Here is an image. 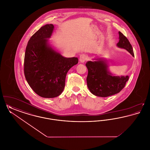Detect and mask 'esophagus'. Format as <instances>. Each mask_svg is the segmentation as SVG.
<instances>
[{
  "label": "esophagus",
  "mask_w": 150,
  "mask_h": 150,
  "mask_svg": "<svg viewBox=\"0 0 150 150\" xmlns=\"http://www.w3.org/2000/svg\"><path fill=\"white\" fill-rule=\"evenodd\" d=\"M87 59V56L85 54H81L80 56V58H79V61L81 63H84Z\"/></svg>",
  "instance_id": "34e87169"
}]
</instances>
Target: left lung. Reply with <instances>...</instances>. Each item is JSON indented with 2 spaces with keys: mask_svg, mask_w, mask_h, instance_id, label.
<instances>
[{
  "mask_svg": "<svg viewBox=\"0 0 150 150\" xmlns=\"http://www.w3.org/2000/svg\"><path fill=\"white\" fill-rule=\"evenodd\" d=\"M119 41L117 47L125 49L134 56L133 48L128 39L119 31ZM94 61H88L86 66L88 70L86 78L87 86L94 95L107 97L119 93L124 88L129 76H115L108 70L106 59L103 58H94Z\"/></svg>",
  "mask_w": 150,
  "mask_h": 150,
  "instance_id": "obj_1",
  "label": "left lung"
}]
</instances>
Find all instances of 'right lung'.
<instances>
[{"instance_id":"add662e5","label":"right lung","mask_w":150,"mask_h":150,"mask_svg":"<svg viewBox=\"0 0 150 150\" xmlns=\"http://www.w3.org/2000/svg\"><path fill=\"white\" fill-rule=\"evenodd\" d=\"M54 30L47 24L28 42L24 58V74L30 86L43 98H54L64 89L67 72L78 63L77 57H64L50 45Z\"/></svg>"}]
</instances>
